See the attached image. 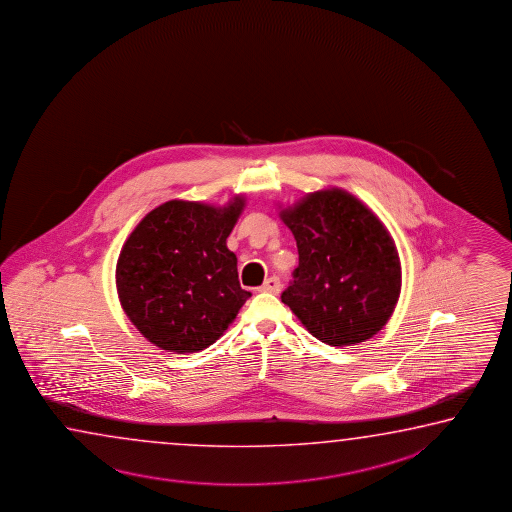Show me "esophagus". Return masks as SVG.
Segmentation results:
<instances>
[{"instance_id": "34e87169", "label": "esophagus", "mask_w": 512, "mask_h": 512, "mask_svg": "<svg viewBox=\"0 0 512 512\" xmlns=\"http://www.w3.org/2000/svg\"><path fill=\"white\" fill-rule=\"evenodd\" d=\"M261 292H269V294H279L281 292V279L278 276L265 279V283L260 286Z\"/></svg>"}]
</instances>
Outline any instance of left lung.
Listing matches in <instances>:
<instances>
[{
  "mask_svg": "<svg viewBox=\"0 0 512 512\" xmlns=\"http://www.w3.org/2000/svg\"><path fill=\"white\" fill-rule=\"evenodd\" d=\"M283 222L297 242L299 265L281 301L313 337L351 346L382 330L401 290L398 251L382 222L340 190L317 191Z\"/></svg>",
  "mask_w": 512,
  "mask_h": 512,
  "instance_id": "1",
  "label": "left lung"
}]
</instances>
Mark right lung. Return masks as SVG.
<instances>
[{
	"label": "right lung",
	"instance_id": "right-lung-1",
	"mask_svg": "<svg viewBox=\"0 0 512 512\" xmlns=\"http://www.w3.org/2000/svg\"><path fill=\"white\" fill-rule=\"evenodd\" d=\"M242 206L240 197L224 209L170 200L130 234L116 286L123 310L152 344L174 353L202 351L251 297L226 245Z\"/></svg>",
	"mask_w": 512,
	"mask_h": 512
}]
</instances>
